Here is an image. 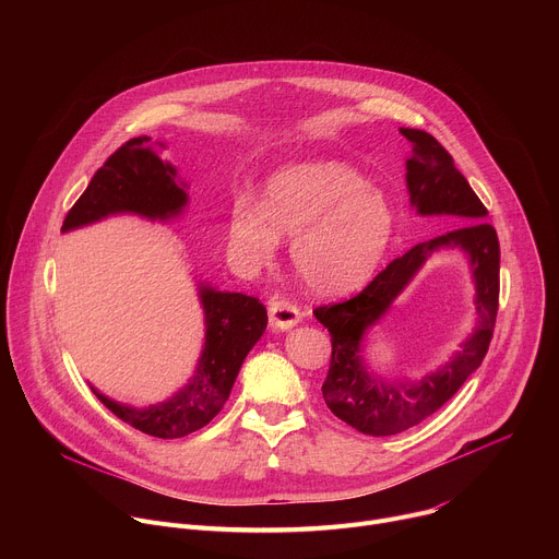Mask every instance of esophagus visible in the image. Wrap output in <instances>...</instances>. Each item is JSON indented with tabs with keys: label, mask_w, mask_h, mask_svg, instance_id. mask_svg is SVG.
<instances>
[{
	"label": "esophagus",
	"mask_w": 559,
	"mask_h": 559,
	"mask_svg": "<svg viewBox=\"0 0 559 559\" xmlns=\"http://www.w3.org/2000/svg\"><path fill=\"white\" fill-rule=\"evenodd\" d=\"M267 311H270V328L278 330V332L292 330L302 321L300 309L285 298H272Z\"/></svg>",
	"instance_id": "34e87169"
}]
</instances>
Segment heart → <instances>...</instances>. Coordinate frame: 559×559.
Instances as JSON below:
<instances>
[{
	"mask_svg": "<svg viewBox=\"0 0 559 559\" xmlns=\"http://www.w3.org/2000/svg\"><path fill=\"white\" fill-rule=\"evenodd\" d=\"M395 231L386 194L341 162H305L270 177L263 203L236 199L227 250L243 270L272 263L278 236H294L292 265L316 296L362 287L382 263Z\"/></svg>",
	"mask_w": 559,
	"mask_h": 559,
	"instance_id": "heart-1",
	"label": "heart"
}]
</instances>
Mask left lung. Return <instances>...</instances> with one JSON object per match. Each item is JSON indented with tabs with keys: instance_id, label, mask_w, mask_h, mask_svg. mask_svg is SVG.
<instances>
[{
	"instance_id": "1",
	"label": "left lung",
	"mask_w": 559,
	"mask_h": 559,
	"mask_svg": "<svg viewBox=\"0 0 559 559\" xmlns=\"http://www.w3.org/2000/svg\"><path fill=\"white\" fill-rule=\"evenodd\" d=\"M401 134L412 143L405 179L416 212L453 216L464 223L391 261L358 296L313 309L332 336V362L323 384L325 403L336 418L367 436L401 433L449 401L487 356L500 296V243L493 225L485 221L487 207L453 166L451 154L429 132L401 128ZM455 247L467 254L476 285L474 332L442 368L420 379H384L371 372L361 358L366 332L381 320L433 251Z\"/></svg>"
}]
</instances>
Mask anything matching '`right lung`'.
I'll list each match as a JSON object with an SVG mask.
<instances>
[{"mask_svg": "<svg viewBox=\"0 0 559 559\" xmlns=\"http://www.w3.org/2000/svg\"><path fill=\"white\" fill-rule=\"evenodd\" d=\"M156 147H166L156 143ZM188 183L177 168L152 147L150 136L123 143L95 173L86 192L68 212L61 231L97 223L115 214H136L147 221H170L188 205ZM205 321V343L190 380L168 401L130 407L97 391L99 401L130 427L154 438H183L205 427L225 405L234 380L250 349L267 328V311L254 296L218 292L199 283Z\"/></svg>", "mask_w": 559, "mask_h": 559, "instance_id": "1", "label": "right lung"}]
</instances>
